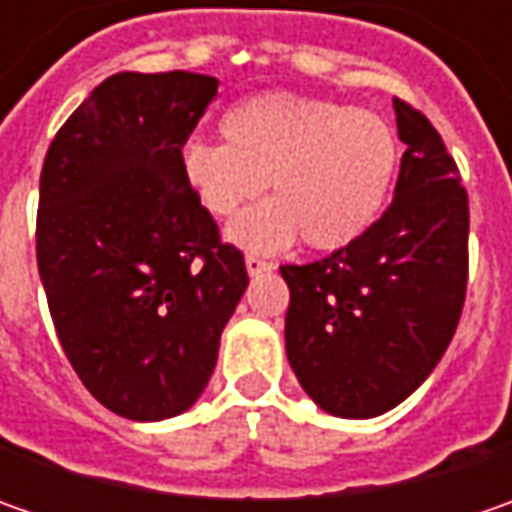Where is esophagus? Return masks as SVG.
Instances as JSON below:
<instances>
[{
    "mask_svg": "<svg viewBox=\"0 0 512 512\" xmlns=\"http://www.w3.org/2000/svg\"><path fill=\"white\" fill-rule=\"evenodd\" d=\"M245 267L250 276H259V273H270V270H273V262H267V259H259V256H253V253H247Z\"/></svg>",
    "mask_w": 512,
    "mask_h": 512,
    "instance_id": "obj_1",
    "label": "esophagus"
}]
</instances>
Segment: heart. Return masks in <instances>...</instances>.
I'll use <instances>...</instances> for the list:
<instances>
[{"instance_id": "heart-1", "label": "heart", "mask_w": 512, "mask_h": 512, "mask_svg": "<svg viewBox=\"0 0 512 512\" xmlns=\"http://www.w3.org/2000/svg\"><path fill=\"white\" fill-rule=\"evenodd\" d=\"M225 142L190 139L182 148L187 185L210 216L227 219L265 182L276 199L247 210L230 239L247 250H282L302 233L316 250H336L376 219L399 162L387 119L293 93L239 102L222 119Z\"/></svg>"}]
</instances>
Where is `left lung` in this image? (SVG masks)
<instances>
[{
    "label": "left lung",
    "mask_w": 512,
    "mask_h": 512,
    "mask_svg": "<svg viewBox=\"0 0 512 512\" xmlns=\"http://www.w3.org/2000/svg\"><path fill=\"white\" fill-rule=\"evenodd\" d=\"M402 170L393 202L350 245L282 265L287 362L305 393L342 419H373L433 373L467 290V190L439 130L393 99Z\"/></svg>",
    "instance_id": "left-lung-1"
}]
</instances>
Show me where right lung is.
Wrapping results in <instances>:
<instances>
[{"label": "right lung", "mask_w": 512, "mask_h": 512, "mask_svg": "<svg viewBox=\"0 0 512 512\" xmlns=\"http://www.w3.org/2000/svg\"><path fill=\"white\" fill-rule=\"evenodd\" d=\"M219 79L116 73L50 142L36 262L76 376L116 416L159 422L202 396L247 287L182 170Z\"/></svg>", "instance_id": "1"}]
</instances>
